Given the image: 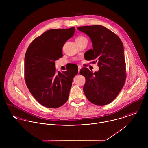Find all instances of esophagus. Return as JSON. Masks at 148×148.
Listing matches in <instances>:
<instances>
[{"label":"esophagus","instance_id":"34e87169","mask_svg":"<svg viewBox=\"0 0 148 148\" xmlns=\"http://www.w3.org/2000/svg\"><path fill=\"white\" fill-rule=\"evenodd\" d=\"M81 68H82V66L79 65V66H78V72H79H79H80V70Z\"/></svg>","mask_w":148,"mask_h":148}]
</instances>
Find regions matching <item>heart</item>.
I'll use <instances>...</instances> for the list:
<instances>
[{
	"instance_id": "b5f03b06",
	"label": "heart",
	"mask_w": 148,
	"mask_h": 148,
	"mask_svg": "<svg viewBox=\"0 0 148 148\" xmlns=\"http://www.w3.org/2000/svg\"><path fill=\"white\" fill-rule=\"evenodd\" d=\"M86 38H85L84 36H82V35H79L78 36H77L75 39V41L76 42H77V44H79V42H81L82 41H83L84 39H85Z\"/></svg>"
}]
</instances>
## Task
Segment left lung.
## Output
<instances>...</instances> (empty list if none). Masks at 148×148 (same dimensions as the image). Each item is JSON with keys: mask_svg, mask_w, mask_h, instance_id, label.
<instances>
[{"mask_svg": "<svg viewBox=\"0 0 148 148\" xmlns=\"http://www.w3.org/2000/svg\"><path fill=\"white\" fill-rule=\"evenodd\" d=\"M77 29L90 38L93 44L90 60H96L91 63L98 62L99 66V70L94 73L87 68L80 71L85 78V95L95 105L108 104L119 94L127 78L123 42L116 34L102 25L82 26Z\"/></svg>", "mask_w": 148, "mask_h": 148, "instance_id": "1", "label": "left lung"}]
</instances>
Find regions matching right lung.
Segmentation results:
<instances>
[{"mask_svg": "<svg viewBox=\"0 0 148 148\" xmlns=\"http://www.w3.org/2000/svg\"><path fill=\"white\" fill-rule=\"evenodd\" d=\"M75 27L44 32L29 45L24 58V79L30 93L42 106L57 108L68 99L78 69L67 68L60 72L55 61L63 56L65 42L72 38Z\"/></svg>", "mask_w": 148, "mask_h": 148, "instance_id": "right-lung-1", "label": "right lung"}]
</instances>
